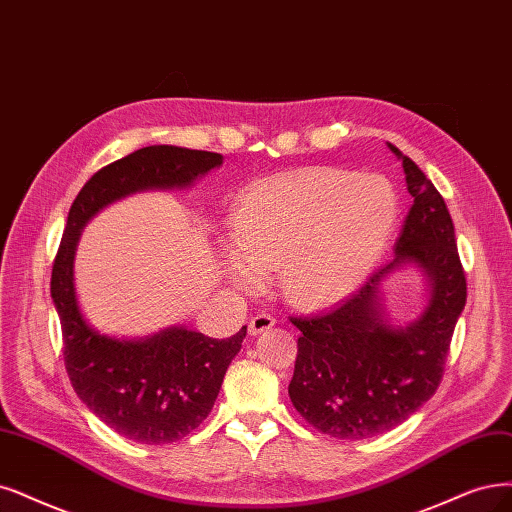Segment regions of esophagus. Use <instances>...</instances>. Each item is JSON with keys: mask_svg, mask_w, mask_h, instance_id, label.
<instances>
[{"mask_svg": "<svg viewBox=\"0 0 512 512\" xmlns=\"http://www.w3.org/2000/svg\"><path fill=\"white\" fill-rule=\"evenodd\" d=\"M274 325H276V320L270 314H257L249 320V333L251 335H261V333L270 331Z\"/></svg>", "mask_w": 512, "mask_h": 512, "instance_id": "34e87169", "label": "esophagus"}]
</instances>
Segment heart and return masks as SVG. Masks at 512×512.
Listing matches in <instances>:
<instances>
[{"label":"heart","instance_id":"heart-1","mask_svg":"<svg viewBox=\"0 0 512 512\" xmlns=\"http://www.w3.org/2000/svg\"><path fill=\"white\" fill-rule=\"evenodd\" d=\"M399 219V192L377 173L306 168L261 181L234 206L225 276L238 289H257L263 272L278 270L291 304L325 308L365 285Z\"/></svg>","mask_w":512,"mask_h":512}]
</instances>
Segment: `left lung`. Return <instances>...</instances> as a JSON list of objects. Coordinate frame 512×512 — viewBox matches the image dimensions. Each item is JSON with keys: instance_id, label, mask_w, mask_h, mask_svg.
Here are the masks:
<instances>
[{"instance_id": "left-lung-1", "label": "left lung", "mask_w": 512, "mask_h": 512, "mask_svg": "<svg viewBox=\"0 0 512 512\" xmlns=\"http://www.w3.org/2000/svg\"><path fill=\"white\" fill-rule=\"evenodd\" d=\"M413 206L394 246V259L363 289L335 308L291 318L301 331L289 396L301 418L337 439H369L392 430L437 392L451 335L466 306V278L443 196L403 151ZM415 267L425 276V306L405 326L385 312L383 285Z\"/></svg>"}]
</instances>
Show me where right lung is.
Instances as JSON below:
<instances>
[{
	"mask_svg": "<svg viewBox=\"0 0 512 512\" xmlns=\"http://www.w3.org/2000/svg\"><path fill=\"white\" fill-rule=\"evenodd\" d=\"M221 164L223 156L213 151L149 145L94 173L69 208L50 280L63 329L65 367L82 403L128 441L175 443L198 428L215 405L246 327L227 339L206 337L183 325L145 337L103 333L86 318L75 291L80 236L109 204L141 192L187 189Z\"/></svg>",
	"mask_w": 512,
	"mask_h": 512,
	"instance_id": "1",
	"label": "right lung"
}]
</instances>
